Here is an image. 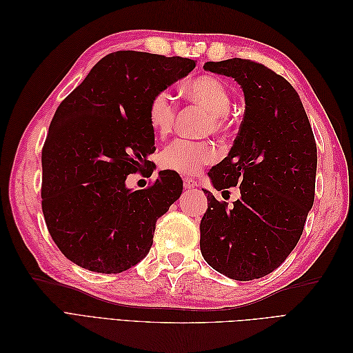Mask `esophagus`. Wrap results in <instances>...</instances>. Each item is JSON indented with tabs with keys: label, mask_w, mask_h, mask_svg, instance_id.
<instances>
[{
	"label": "esophagus",
	"mask_w": 353,
	"mask_h": 353,
	"mask_svg": "<svg viewBox=\"0 0 353 353\" xmlns=\"http://www.w3.org/2000/svg\"><path fill=\"white\" fill-rule=\"evenodd\" d=\"M184 188L185 190H194L197 187V183L193 179V178H184Z\"/></svg>",
	"instance_id": "esophagus-1"
}]
</instances>
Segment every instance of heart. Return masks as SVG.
I'll use <instances>...</instances> for the list:
<instances>
[{
  "instance_id": "obj_1",
  "label": "heart",
  "mask_w": 353,
  "mask_h": 353,
  "mask_svg": "<svg viewBox=\"0 0 353 353\" xmlns=\"http://www.w3.org/2000/svg\"><path fill=\"white\" fill-rule=\"evenodd\" d=\"M185 99L209 113L208 131L225 134L230 130L231 95L227 85L212 74L190 79L183 88ZM178 108L166 90L157 91L148 103V122L159 138L168 137L174 130ZM219 152L210 141L175 140L160 153V165L183 175H196L206 165L216 162Z\"/></svg>"
}]
</instances>
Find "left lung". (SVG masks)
Instances as JSON below:
<instances>
[{
  "instance_id": "1",
  "label": "left lung",
  "mask_w": 353,
  "mask_h": 353,
  "mask_svg": "<svg viewBox=\"0 0 353 353\" xmlns=\"http://www.w3.org/2000/svg\"><path fill=\"white\" fill-rule=\"evenodd\" d=\"M236 79L245 109L228 156L209 170L218 191L240 185L232 205L210 191L200 250L213 270L237 281L262 279L285 261L314 205L316 144L301 99L281 74L244 59L208 61Z\"/></svg>"
}]
</instances>
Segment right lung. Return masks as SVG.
Instances as JSON below:
<instances>
[{"mask_svg":"<svg viewBox=\"0 0 353 353\" xmlns=\"http://www.w3.org/2000/svg\"><path fill=\"white\" fill-rule=\"evenodd\" d=\"M196 61L141 51L103 57L60 103L42 147V213L51 239L85 270L117 274L150 250L157 219L183 193L174 170L144 190L128 175H152L154 131L148 103Z\"/></svg>","mask_w":353,"mask_h":353,"instance_id":"1","label":"right lung"}]
</instances>
